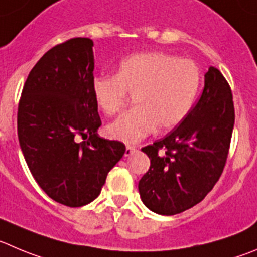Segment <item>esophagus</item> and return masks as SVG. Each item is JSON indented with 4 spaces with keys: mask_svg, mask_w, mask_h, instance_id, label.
<instances>
[{
    "mask_svg": "<svg viewBox=\"0 0 257 257\" xmlns=\"http://www.w3.org/2000/svg\"><path fill=\"white\" fill-rule=\"evenodd\" d=\"M136 151H137L136 146H126V147H125V156L128 157V156H131L132 153H134Z\"/></svg>",
    "mask_w": 257,
    "mask_h": 257,
    "instance_id": "esophagus-1",
    "label": "esophagus"
}]
</instances>
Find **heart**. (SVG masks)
Instances as JSON below:
<instances>
[{"label": "heart", "instance_id": "obj_1", "mask_svg": "<svg viewBox=\"0 0 257 257\" xmlns=\"http://www.w3.org/2000/svg\"><path fill=\"white\" fill-rule=\"evenodd\" d=\"M201 83L198 64L162 52L138 53L117 67L115 76L91 81L93 101L100 111L116 114L126 93L134 109L106 126L107 136L133 145L158 132L176 128L188 116Z\"/></svg>", "mask_w": 257, "mask_h": 257}]
</instances>
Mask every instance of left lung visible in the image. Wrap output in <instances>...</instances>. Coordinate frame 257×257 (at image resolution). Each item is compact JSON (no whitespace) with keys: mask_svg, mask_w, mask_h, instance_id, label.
<instances>
[{"mask_svg":"<svg viewBox=\"0 0 257 257\" xmlns=\"http://www.w3.org/2000/svg\"><path fill=\"white\" fill-rule=\"evenodd\" d=\"M233 125L231 87L209 67L200 99L183 123L142 148L151 160L138 184L143 204L157 214L174 215L200 203L222 175Z\"/></svg>","mask_w":257,"mask_h":257,"instance_id":"8db88e82","label":"left lung"}]
</instances>
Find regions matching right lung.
Wrapping results in <instances>:
<instances>
[{"instance_id": "add662e5", "label": "right lung", "mask_w": 257, "mask_h": 257, "mask_svg": "<svg viewBox=\"0 0 257 257\" xmlns=\"http://www.w3.org/2000/svg\"><path fill=\"white\" fill-rule=\"evenodd\" d=\"M93 42L74 38L48 50L31 69L18 110L26 165L49 198L67 207L95 200L125 146L97 136L101 125L91 92ZM77 135L88 138L78 144Z\"/></svg>"}]
</instances>
